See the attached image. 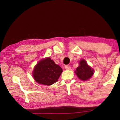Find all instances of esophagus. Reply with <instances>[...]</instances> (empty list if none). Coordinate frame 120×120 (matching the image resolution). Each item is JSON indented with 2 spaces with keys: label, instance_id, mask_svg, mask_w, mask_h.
<instances>
[{
  "label": "esophagus",
  "instance_id": "34e87169",
  "mask_svg": "<svg viewBox=\"0 0 120 120\" xmlns=\"http://www.w3.org/2000/svg\"><path fill=\"white\" fill-rule=\"evenodd\" d=\"M65 69H67V70H69V69H71V66H69V65H66L65 66Z\"/></svg>",
  "mask_w": 120,
  "mask_h": 120
}]
</instances>
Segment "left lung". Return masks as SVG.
Returning <instances> with one entry per match:
<instances>
[{
  "label": "left lung",
  "instance_id": "obj_1",
  "mask_svg": "<svg viewBox=\"0 0 120 120\" xmlns=\"http://www.w3.org/2000/svg\"><path fill=\"white\" fill-rule=\"evenodd\" d=\"M75 73L80 80L86 81L92 77L94 70L87 65L85 60H81L80 61L79 66L76 69Z\"/></svg>",
  "mask_w": 120,
  "mask_h": 120
}]
</instances>
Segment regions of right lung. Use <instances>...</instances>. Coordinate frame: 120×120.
Segmentation results:
<instances>
[{
    "instance_id": "right-lung-1",
    "label": "right lung",
    "mask_w": 120,
    "mask_h": 120,
    "mask_svg": "<svg viewBox=\"0 0 120 120\" xmlns=\"http://www.w3.org/2000/svg\"><path fill=\"white\" fill-rule=\"evenodd\" d=\"M62 72V69L50 58L39 61L33 70V76L39 84L51 85L56 82Z\"/></svg>"
}]
</instances>
